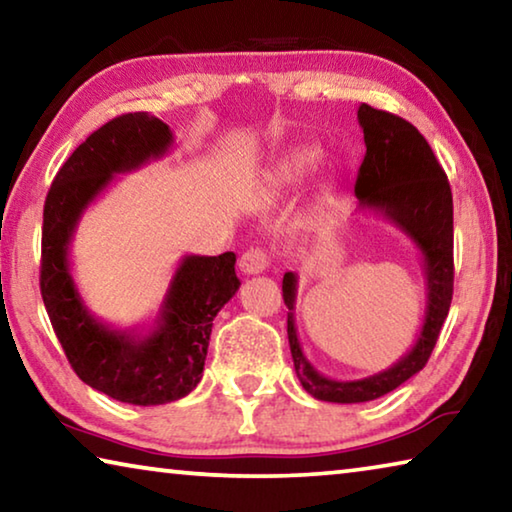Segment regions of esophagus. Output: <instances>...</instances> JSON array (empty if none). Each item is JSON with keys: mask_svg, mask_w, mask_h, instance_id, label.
Here are the masks:
<instances>
[{"mask_svg": "<svg viewBox=\"0 0 512 512\" xmlns=\"http://www.w3.org/2000/svg\"><path fill=\"white\" fill-rule=\"evenodd\" d=\"M239 268L246 275H257L268 268V255L262 248H250L239 257Z\"/></svg>", "mask_w": 512, "mask_h": 512, "instance_id": "obj_1", "label": "esophagus"}]
</instances>
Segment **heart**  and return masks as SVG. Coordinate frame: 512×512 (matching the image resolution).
I'll return each mask as SVG.
<instances>
[{
    "mask_svg": "<svg viewBox=\"0 0 512 512\" xmlns=\"http://www.w3.org/2000/svg\"><path fill=\"white\" fill-rule=\"evenodd\" d=\"M320 162V151L314 146H300L289 151L284 158L277 160L275 167L268 173V183L273 187H291L300 183L302 178L316 169Z\"/></svg>",
    "mask_w": 512,
    "mask_h": 512,
    "instance_id": "b5f03b06",
    "label": "heart"
}]
</instances>
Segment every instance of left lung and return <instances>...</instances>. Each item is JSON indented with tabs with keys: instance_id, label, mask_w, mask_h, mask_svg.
Here are the masks:
<instances>
[{
	"instance_id": "1",
	"label": "left lung",
	"mask_w": 512,
	"mask_h": 512,
	"mask_svg": "<svg viewBox=\"0 0 512 512\" xmlns=\"http://www.w3.org/2000/svg\"><path fill=\"white\" fill-rule=\"evenodd\" d=\"M357 119L366 142V155L354 185L359 210L381 214L418 246L427 280V307L418 341L391 368L354 381L329 379L311 366L300 348L296 329L298 275L284 273L282 298L289 307L287 334L296 375L309 395L336 404L377 400L427 366L454 293V203L443 167L429 142L406 119L368 103H361Z\"/></svg>"
}]
</instances>
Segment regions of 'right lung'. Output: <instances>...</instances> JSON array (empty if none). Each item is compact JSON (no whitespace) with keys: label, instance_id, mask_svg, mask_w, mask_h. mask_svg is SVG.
Masks as SVG:
<instances>
[{"label":"right lung","instance_id":"1","mask_svg":"<svg viewBox=\"0 0 512 512\" xmlns=\"http://www.w3.org/2000/svg\"><path fill=\"white\" fill-rule=\"evenodd\" d=\"M169 126L149 112L110 119L56 173L42 214L40 291L67 361L85 384L112 400L155 406L189 395L203 377L212 320L235 296V253L185 255L149 332L115 329L85 307L69 271V244L83 212L119 173L160 160Z\"/></svg>","mask_w":512,"mask_h":512}]
</instances>
